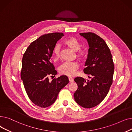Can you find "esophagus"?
<instances>
[{
  "label": "esophagus",
  "mask_w": 132,
  "mask_h": 132,
  "mask_svg": "<svg viewBox=\"0 0 132 132\" xmlns=\"http://www.w3.org/2000/svg\"><path fill=\"white\" fill-rule=\"evenodd\" d=\"M69 78V81L70 83H71V82H73V79L72 78V77H69L68 78Z\"/></svg>",
  "instance_id": "34e87169"
}]
</instances>
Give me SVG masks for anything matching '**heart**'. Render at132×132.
Instances as JSON below:
<instances>
[{"label":"heart","instance_id":"1","mask_svg":"<svg viewBox=\"0 0 132 132\" xmlns=\"http://www.w3.org/2000/svg\"><path fill=\"white\" fill-rule=\"evenodd\" d=\"M64 43L68 48L76 52L77 57L79 60L85 61L86 59L87 56V51L85 49H80V43L77 39L72 37L65 40ZM60 46L57 44L55 46L53 51L55 61H57L60 59ZM78 67L79 65L77 62H64L59 67V71L62 75L72 76L75 75V71L78 69Z\"/></svg>","mask_w":132,"mask_h":132}]
</instances>
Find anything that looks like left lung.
<instances>
[{
  "label": "left lung",
  "mask_w": 132,
  "mask_h": 132,
  "mask_svg": "<svg viewBox=\"0 0 132 132\" xmlns=\"http://www.w3.org/2000/svg\"><path fill=\"white\" fill-rule=\"evenodd\" d=\"M80 35L89 43L83 71L91 80L75 78L78 89L73 96L75 101L81 107L90 109L99 104L107 96L113 82L114 65L110 49L102 37L92 32Z\"/></svg>",
  "instance_id": "left-lung-1"
}]
</instances>
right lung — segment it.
Listing matches in <instances>:
<instances>
[{
  "instance_id": "1",
  "label": "right lung",
  "mask_w": 132,
  "mask_h": 132,
  "mask_svg": "<svg viewBox=\"0 0 132 132\" xmlns=\"http://www.w3.org/2000/svg\"><path fill=\"white\" fill-rule=\"evenodd\" d=\"M63 33L41 35L30 44L23 55L21 78L29 99L35 105L46 108L52 105L62 89L68 84L65 75L54 78L57 73L51 62L54 48Z\"/></svg>"
}]
</instances>
